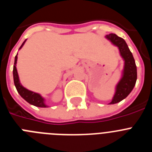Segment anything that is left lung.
Wrapping results in <instances>:
<instances>
[{
  "instance_id": "obj_1",
  "label": "left lung",
  "mask_w": 152,
  "mask_h": 152,
  "mask_svg": "<svg viewBox=\"0 0 152 152\" xmlns=\"http://www.w3.org/2000/svg\"><path fill=\"white\" fill-rule=\"evenodd\" d=\"M106 38L118 47L120 56L124 60L123 75L116 87V92L112 101L109 104L117 103L129 94L135 85L137 80V68L133 56L130 52L126 41L114 33L107 35Z\"/></svg>"
}]
</instances>
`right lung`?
<instances>
[{
	"mask_svg": "<svg viewBox=\"0 0 152 152\" xmlns=\"http://www.w3.org/2000/svg\"><path fill=\"white\" fill-rule=\"evenodd\" d=\"M26 39L23 42L21 46L20 47V49L23 47L24 43L26 42ZM17 54L15 56V60H14V65H13V81H14V84L17 88V92L20 94L21 96L23 98L24 100L30 103L31 105H33L35 107H48V106L45 105V99H44L39 94L35 93L33 91H29L28 89L25 88L22 84L20 82V79H19L18 73H17Z\"/></svg>",
	"mask_w": 152,
	"mask_h": 152,
	"instance_id": "right-lung-1",
	"label": "right lung"
}]
</instances>
